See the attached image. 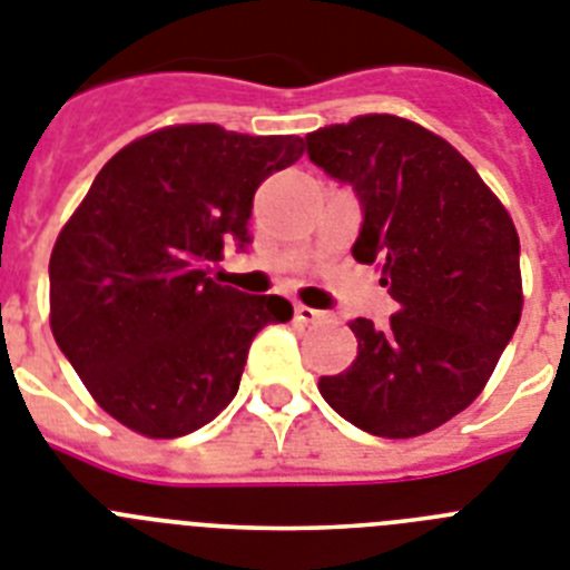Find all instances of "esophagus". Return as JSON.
I'll use <instances>...</instances> for the list:
<instances>
[{
  "label": "esophagus",
  "mask_w": 570,
  "mask_h": 570,
  "mask_svg": "<svg viewBox=\"0 0 570 570\" xmlns=\"http://www.w3.org/2000/svg\"><path fill=\"white\" fill-rule=\"evenodd\" d=\"M295 318H298L301 324H318V322H324V313L322 309L304 307V304H295Z\"/></svg>",
  "instance_id": "obj_1"
}]
</instances>
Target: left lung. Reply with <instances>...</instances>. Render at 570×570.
<instances>
[{
	"instance_id": "left-lung-1",
	"label": "left lung",
	"mask_w": 570,
	"mask_h": 570,
	"mask_svg": "<svg viewBox=\"0 0 570 570\" xmlns=\"http://www.w3.org/2000/svg\"><path fill=\"white\" fill-rule=\"evenodd\" d=\"M309 159L356 190L358 263H380L396 313L351 322L358 351L318 391L376 438L432 432L484 391L521 318L519 234L446 138L400 115H356L307 136Z\"/></svg>"
}]
</instances>
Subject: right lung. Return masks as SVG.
<instances>
[{"label": "right lung", "instance_id": "add662e5", "mask_svg": "<svg viewBox=\"0 0 570 570\" xmlns=\"http://www.w3.org/2000/svg\"><path fill=\"white\" fill-rule=\"evenodd\" d=\"M301 153L298 136L176 124L100 167L51 248L49 318L109 417L153 440L203 429L240 389L252 338L293 318L281 295L208 275L223 240L248 243L261 181Z\"/></svg>", "mask_w": 570, "mask_h": 570}]
</instances>
